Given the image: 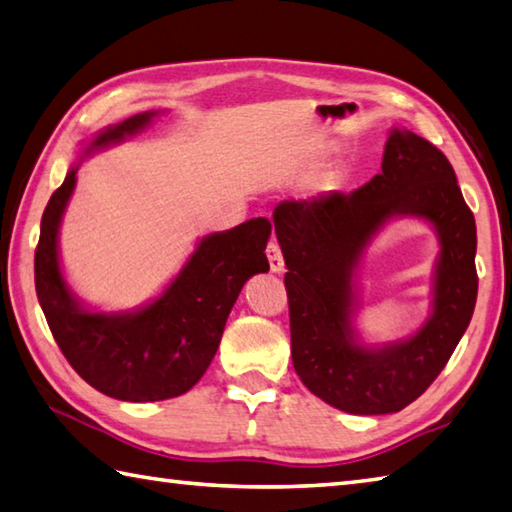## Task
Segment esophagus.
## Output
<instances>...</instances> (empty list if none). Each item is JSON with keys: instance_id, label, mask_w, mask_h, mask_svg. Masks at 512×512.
<instances>
[{"instance_id": "34e87169", "label": "esophagus", "mask_w": 512, "mask_h": 512, "mask_svg": "<svg viewBox=\"0 0 512 512\" xmlns=\"http://www.w3.org/2000/svg\"><path fill=\"white\" fill-rule=\"evenodd\" d=\"M267 258H269V269H272L274 274H281L285 269V260H283V252H281V245L272 240V243L267 245Z\"/></svg>"}]
</instances>
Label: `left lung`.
Returning a JSON list of instances; mask_svg holds the SVG:
<instances>
[{
    "instance_id": "obj_1",
    "label": "left lung",
    "mask_w": 512,
    "mask_h": 512,
    "mask_svg": "<svg viewBox=\"0 0 512 512\" xmlns=\"http://www.w3.org/2000/svg\"><path fill=\"white\" fill-rule=\"evenodd\" d=\"M392 215H419L438 229L436 310L412 340L370 351L353 343L351 272ZM274 229L287 267L292 361L307 390L350 414L399 412L419 399L446 368L477 303L475 216L448 158L417 133L394 129L381 173L352 194L281 202Z\"/></svg>"
}]
</instances>
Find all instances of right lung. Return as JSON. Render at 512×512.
<instances>
[{
  "label": "right lung",
  "instance_id": "right-lung-1",
  "mask_svg": "<svg viewBox=\"0 0 512 512\" xmlns=\"http://www.w3.org/2000/svg\"><path fill=\"white\" fill-rule=\"evenodd\" d=\"M153 111L104 129L89 151L149 124ZM73 167L48 200L35 249V289L55 343L82 379L120 401H165L200 381L223 339L227 316L249 276L267 272L272 223L252 218L200 240L167 292L133 314L80 307L57 260V229L75 187Z\"/></svg>",
  "mask_w": 512,
  "mask_h": 512
}]
</instances>
